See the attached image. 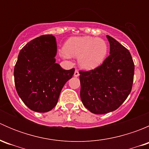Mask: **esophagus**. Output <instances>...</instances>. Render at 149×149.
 <instances>
[{"instance_id":"esophagus-1","label":"esophagus","mask_w":149,"mask_h":149,"mask_svg":"<svg viewBox=\"0 0 149 149\" xmlns=\"http://www.w3.org/2000/svg\"><path fill=\"white\" fill-rule=\"evenodd\" d=\"M79 76V70H75V72H74V76H75V77H78Z\"/></svg>"}]
</instances>
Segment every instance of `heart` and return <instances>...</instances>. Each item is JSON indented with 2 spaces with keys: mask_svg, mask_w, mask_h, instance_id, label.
Listing matches in <instances>:
<instances>
[{
  "mask_svg": "<svg viewBox=\"0 0 149 149\" xmlns=\"http://www.w3.org/2000/svg\"><path fill=\"white\" fill-rule=\"evenodd\" d=\"M64 51L69 56L79 57V64L82 68L92 70L102 64L107 55L108 46L101 38L73 37L66 41Z\"/></svg>",
  "mask_w": 149,
  "mask_h": 149,
  "instance_id": "obj_1",
  "label": "heart"
}]
</instances>
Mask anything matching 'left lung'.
Returning a JSON list of instances; mask_svg holds the SVG:
<instances>
[{"label":"left lung","mask_w":149,"mask_h":149,"mask_svg":"<svg viewBox=\"0 0 149 149\" xmlns=\"http://www.w3.org/2000/svg\"><path fill=\"white\" fill-rule=\"evenodd\" d=\"M109 55L103 63L89 71H79L80 96L87 109L97 115L115 111L132 89L134 63L127 49L107 35Z\"/></svg>","instance_id":"obj_1"}]
</instances>
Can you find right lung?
Instances as JSON below:
<instances>
[{
	"label": "right lung",
	"mask_w": 149,
	"mask_h": 149,
	"mask_svg": "<svg viewBox=\"0 0 149 149\" xmlns=\"http://www.w3.org/2000/svg\"><path fill=\"white\" fill-rule=\"evenodd\" d=\"M56 54V40L52 34L31 40L19 52L13 72L15 86L23 102L34 112L53 109L74 73V68L64 70L55 63Z\"/></svg>",
	"instance_id": "right-lung-1"
}]
</instances>
